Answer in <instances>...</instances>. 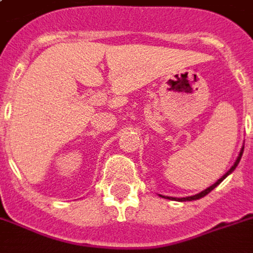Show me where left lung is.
<instances>
[{"label":"left lung","instance_id":"left-lung-1","mask_svg":"<svg viewBox=\"0 0 253 253\" xmlns=\"http://www.w3.org/2000/svg\"><path fill=\"white\" fill-rule=\"evenodd\" d=\"M243 152H244V146H243V148H241V150H240L239 157H237V160H236V163H234V164L232 165V168H230V169H229L228 172H226V173H225V175H223L222 177H221V179H218V180L215 181V183H214L212 186H210V187H209V188H206V190H205V191H202V192H199V194H196V195L187 196V198H180V199H176V198H168V199H176V201L186 202V201H196V199H201V198H203V196H206L207 194H209V192H211V191L214 190V188H215V187H217L218 184H219V183H221V181H222L223 179L226 177V176L230 175V173H232V172H233V170L236 169V167L239 165L240 160H241V156H243ZM163 198H164V196H163Z\"/></svg>","mask_w":253,"mask_h":253}]
</instances>
